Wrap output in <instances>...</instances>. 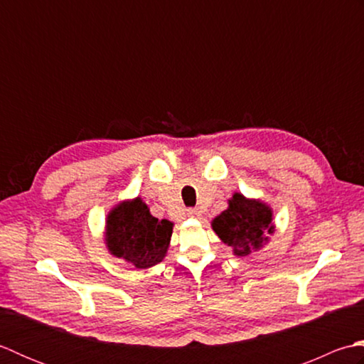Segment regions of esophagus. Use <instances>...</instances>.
Listing matches in <instances>:
<instances>
[{"label": "esophagus", "mask_w": 364, "mask_h": 364, "mask_svg": "<svg viewBox=\"0 0 364 364\" xmlns=\"http://www.w3.org/2000/svg\"><path fill=\"white\" fill-rule=\"evenodd\" d=\"M188 215L189 218H200V215H202V211H200V208H189Z\"/></svg>", "instance_id": "obj_1"}]
</instances>
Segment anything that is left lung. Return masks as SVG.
<instances>
[{
    "label": "left lung",
    "mask_w": 364,
    "mask_h": 364,
    "mask_svg": "<svg viewBox=\"0 0 364 364\" xmlns=\"http://www.w3.org/2000/svg\"><path fill=\"white\" fill-rule=\"evenodd\" d=\"M211 227L220 241L233 249L236 257H249L252 252L262 249L275 231L274 211L261 200L235 192L227 210L215 215Z\"/></svg>",
    "instance_id": "1"
}]
</instances>
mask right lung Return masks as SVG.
I'll return each mask as SVG.
<instances>
[{
	"instance_id": "obj_1",
	"label": "right lung",
	"mask_w": 364,
	"mask_h": 364,
	"mask_svg": "<svg viewBox=\"0 0 364 364\" xmlns=\"http://www.w3.org/2000/svg\"><path fill=\"white\" fill-rule=\"evenodd\" d=\"M173 222L156 219L141 197L123 200L107 213L105 244L112 257L136 269H149L166 258Z\"/></svg>"
}]
</instances>
